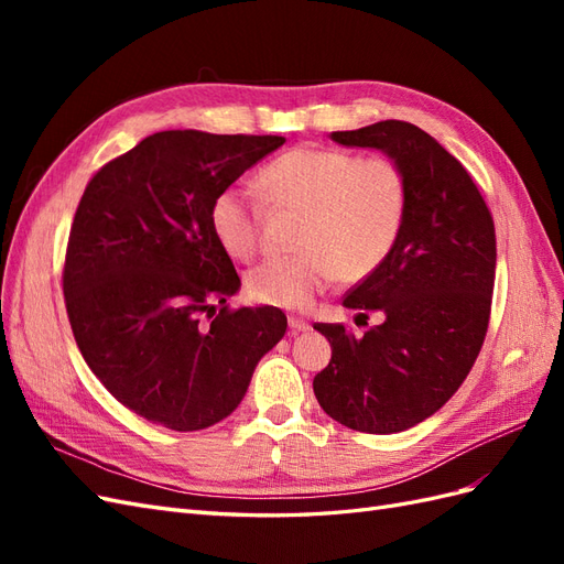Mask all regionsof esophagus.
I'll list each match as a JSON object with an SVG mask.
<instances>
[{"mask_svg":"<svg viewBox=\"0 0 564 564\" xmlns=\"http://www.w3.org/2000/svg\"><path fill=\"white\" fill-rule=\"evenodd\" d=\"M289 329H292L294 334H299V332H308V329H311V324H308V319L296 317V315H289Z\"/></svg>","mask_w":564,"mask_h":564,"instance_id":"1","label":"esophagus"}]
</instances>
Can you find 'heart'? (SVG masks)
Masks as SVG:
<instances>
[{
	"instance_id": "obj_1",
	"label": "heart",
	"mask_w": 564,
	"mask_h": 564,
	"mask_svg": "<svg viewBox=\"0 0 564 564\" xmlns=\"http://www.w3.org/2000/svg\"><path fill=\"white\" fill-rule=\"evenodd\" d=\"M259 187L275 212L301 214L299 253L270 259L247 275L253 301L278 308H308L336 278L360 282L395 249L409 207V183L390 158L299 145L268 162ZM209 228L235 261H251L261 247V207L240 187L220 191Z\"/></svg>"
}]
</instances>
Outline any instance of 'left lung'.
Instances as JSON below:
<instances>
[{"instance_id":"obj_1","label":"left lung","mask_w":564,"mask_h":564,"mask_svg":"<svg viewBox=\"0 0 564 564\" xmlns=\"http://www.w3.org/2000/svg\"><path fill=\"white\" fill-rule=\"evenodd\" d=\"M332 139L377 148L409 183L400 240L386 263L344 296L369 319L365 336L317 322L332 360L313 390L319 406L352 431L390 435L433 416L466 381L485 344L497 235L470 174L423 129L386 119Z\"/></svg>"}]
</instances>
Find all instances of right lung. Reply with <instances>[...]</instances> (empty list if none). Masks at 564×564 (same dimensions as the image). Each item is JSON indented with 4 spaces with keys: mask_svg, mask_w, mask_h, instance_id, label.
Segmentation results:
<instances>
[{
    "mask_svg": "<svg viewBox=\"0 0 564 564\" xmlns=\"http://www.w3.org/2000/svg\"><path fill=\"white\" fill-rule=\"evenodd\" d=\"M282 143L160 131L100 166L79 199L63 265L77 348L117 402L164 429L230 416L286 332L272 305L228 308L240 278L209 228L212 199Z\"/></svg>",
    "mask_w": 564,
    "mask_h": 564,
    "instance_id": "obj_1",
    "label": "right lung"
}]
</instances>
